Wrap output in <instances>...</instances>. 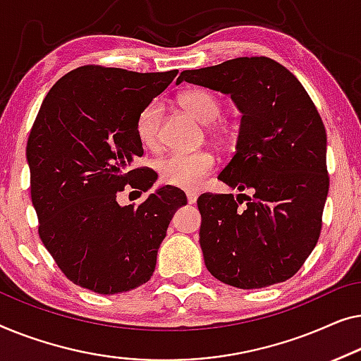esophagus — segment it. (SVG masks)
<instances>
[{"label":"esophagus","mask_w":361,"mask_h":361,"mask_svg":"<svg viewBox=\"0 0 361 361\" xmlns=\"http://www.w3.org/2000/svg\"><path fill=\"white\" fill-rule=\"evenodd\" d=\"M186 200H188V204H195L197 201V192L196 191H188L186 192Z\"/></svg>","instance_id":"1"}]
</instances>
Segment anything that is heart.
I'll use <instances>...</instances> for the list:
<instances>
[{
    "label": "heart",
    "mask_w": 361,
    "mask_h": 361,
    "mask_svg": "<svg viewBox=\"0 0 361 361\" xmlns=\"http://www.w3.org/2000/svg\"><path fill=\"white\" fill-rule=\"evenodd\" d=\"M178 103L201 124H211L209 134L216 140L226 139L227 128L224 124L216 123L222 108L214 94L204 90H188L178 96ZM161 119H164V106L159 99L145 104L137 116V137L147 149H155L159 145ZM212 166H214V157L209 152H171L155 164L161 183L181 190H195L200 186L201 180L211 173Z\"/></svg>",
    "instance_id": "obj_1"
}]
</instances>
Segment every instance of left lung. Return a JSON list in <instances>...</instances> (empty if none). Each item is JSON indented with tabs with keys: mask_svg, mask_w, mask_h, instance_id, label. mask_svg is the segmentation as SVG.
I'll list each match as a JSON object with an SVG mask.
<instances>
[{
	"mask_svg": "<svg viewBox=\"0 0 361 361\" xmlns=\"http://www.w3.org/2000/svg\"><path fill=\"white\" fill-rule=\"evenodd\" d=\"M181 81L229 94L242 113L235 154L217 176L238 195L197 200L206 268L240 289L286 281L316 247L329 192L327 135L316 106L268 57L185 70Z\"/></svg>",
	"mask_w": 361,
	"mask_h": 361,
	"instance_id": "1",
	"label": "left lung"
}]
</instances>
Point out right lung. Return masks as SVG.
Returning a JSON list of instances; mask_svg holds the SVG:
<instances>
[{"instance_id": "obj_1", "label": "right lung", "mask_w": 361, "mask_h": 361, "mask_svg": "<svg viewBox=\"0 0 361 361\" xmlns=\"http://www.w3.org/2000/svg\"><path fill=\"white\" fill-rule=\"evenodd\" d=\"M176 73L85 65L60 78L40 106L26 149L39 235L81 288L111 296L149 281L171 217L186 204L170 185L139 206L118 201L126 185L154 186V171L132 166L144 155L135 121Z\"/></svg>"}]
</instances>
